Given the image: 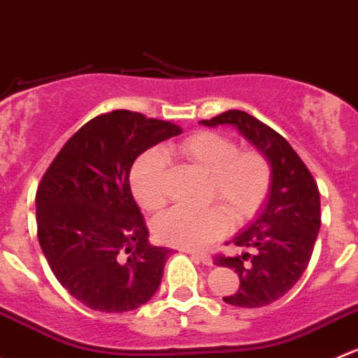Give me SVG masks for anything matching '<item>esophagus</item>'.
Masks as SVG:
<instances>
[{
	"label": "esophagus",
	"mask_w": 358,
	"mask_h": 358,
	"mask_svg": "<svg viewBox=\"0 0 358 358\" xmlns=\"http://www.w3.org/2000/svg\"><path fill=\"white\" fill-rule=\"evenodd\" d=\"M187 253H189V255H192L194 259H197L199 260V262H203V264H206V266H211V264H213V260H211V257L208 255V253H201V252H192V250H187Z\"/></svg>",
	"instance_id": "1"
}]
</instances>
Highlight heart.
<instances>
[{
  "label": "heart",
  "mask_w": 358,
  "mask_h": 358,
  "mask_svg": "<svg viewBox=\"0 0 358 358\" xmlns=\"http://www.w3.org/2000/svg\"><path fill=\"white\" fill-rule=\"evenodd\" d=\"M178 157L208 176L206 201H217L234 222L252 218L271 190V164L257 150H238L231 138L201 131L173 148ZM131 192L145 211L162 210L168 201L166 164L161 154L148 150L136 159L129 173ZM224 208L211 204L201 210L173 208L154 222L161 243L180 248H203L227 229Z\"/></svg>",
  "instance_id": "heart-1"
}]
</instances>
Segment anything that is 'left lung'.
<instances>
[{
    "label": "left lung",
    "instance_id": "1",
    "mask_svg": "<svg viewBox=\"0 0 358 358\" xmlns=\"http://www.w3.org/2000/svg\"><path fill=\"white\" fill-rule=\"evenodd\" d=\"M201 124L234 126L271 164L267 203L231 241L248 252L215 257L217 266L231 267L239 276L238 292L224 297L225 303L239 308L267 306L285 296L310 264L322 222L317 182L282 134L246 112L229 110Z\"/></svg>",
    "mask_w": 358,
    "mask_h": 358
}]
</instances>
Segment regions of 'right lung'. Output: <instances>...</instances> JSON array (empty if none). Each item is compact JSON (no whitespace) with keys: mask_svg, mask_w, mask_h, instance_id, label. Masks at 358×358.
Instances as JSON below:
<instances>
[{"mask_svg":"<svg viewBox=\"0 0 358 358\" xmlns=\"http://www.w3.org/2000/svg\"><path fill=\"white\" fill-rule=\"evenodd\" d=\"M180 133L176 124L129 110L103 113L45 171L36 190L38 241L59 283L87 308L136 310L161 285L171 250L148 243L129 173L138 155Z\"/></svg>","mask_w":358,"mask_h":358,"instance_id":"1","label":"right lung"}]
</instances>
